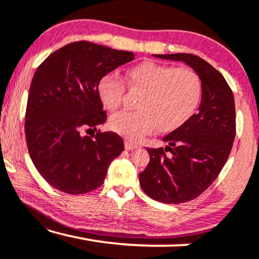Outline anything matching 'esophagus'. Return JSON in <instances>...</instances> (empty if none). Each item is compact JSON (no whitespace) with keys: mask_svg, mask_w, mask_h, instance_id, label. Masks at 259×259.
<instances>
[{"mask_svg":"<svg viewBox=\"0 0 259 259\" xmlns=\"http://www.w3.org/2000/svg\"><path fill=\"white\" fill-rule=\"evenodd\" d=\"M139 146H138L137 144H134L133 141H130V140H126L125 141V148L126 150H134V148H138Z\"/></svg>","mask_w":259,"mask_h":259,"instance_id":"34e87169","label":"esophagus"}]
</instances>
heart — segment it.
Segmentation results:
<instances>
[{
	"label": "heart",
	"mask_w": 259,
	"mask_h": 259,
	"mask_svg": "<svg viewBox=\"0 0 259 259\" xmlns=\"http://www.w3.org/2000/svg\"><path fill=\"white\" fill-rule=\"evenodd\" d=\"M127 83L141 91L137 111L119 112L109 118V127L131 140H140L155 127L161 132L184 125L197 111L203 95L198 74L155 62H141L127 70ZM126 84L115 74H106L98 82V95L108 111L121 105Z\"/></svg>",
	"instance_id": "obj_1"
}]
</instances>
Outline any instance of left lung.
<instances>
[{
  "instance_id": "1",
  "label": "left lung",
  "mask_w": 259,
  "mask_h": 259,
  "mask_svg": "<svg viewBox=\"0 0 259 259\" xmlns=\"http://www.w3.org/2000/svg\"><path fill=\"white\" fill-rule=\"evenodd\" d=\"M183 61L201 80L198 113L167 134L164 148H147L150 162L139 175L140 186L152 199L179 204L200 196L217 178L231 152L236 136L235 99L224 76L193 54H153ZM171 154L166 156L165 151Z\"/></svg>"
}]
</instances>
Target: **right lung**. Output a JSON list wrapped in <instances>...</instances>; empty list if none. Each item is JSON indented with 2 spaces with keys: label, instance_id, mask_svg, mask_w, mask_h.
I'll return each mask as SVG.
<instances>
[{
  "label": "right lung",
  "instance_id": "1",
  "mask_svg": "<svg viewBox=\"0 0 259 259\" xmlns=\"http://www.w3.org/2000/svg\"><path fill=\"white\" fill-rule=\"evenodd\" d=\"M132 52L88 41L72 42L37 67L26 109V140L35 167L53 187L83 194L104 183L108 166L123 151L121 137L97 131L107 120L98 82L132 61Z\"/></svg>",
  "mask_w": 259,
  "mask_h": 259
}]
</instances>
